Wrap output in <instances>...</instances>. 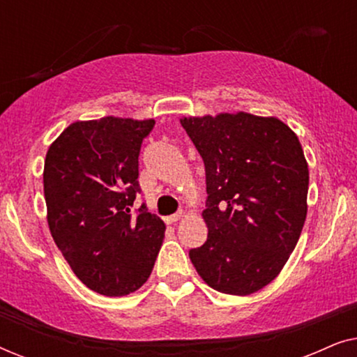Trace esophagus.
Wrapping results in <instances>:
<instances>
[{
  "label": "esophagus",
  "instance_id": "obj_1",
  "mask_svg": "<svg viewBox=\"0 0 357 357\" xmlns=\"http://www.w3.org/2000/svg\"><path fill=\"white\" fill-rule=\"evenodd\" d=\"M182 216H183V213H182V211H178V213L172 214V216H167V218H165V222H167V224H175V222H177L178 219L182 218Z\"/></svg>",
  "mask_w": 357,
  "mask_h": 357
}]
</instances>
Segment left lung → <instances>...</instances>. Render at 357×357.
Masks as SVG:
<instances>
[{"label": "left lung", "instance_id": "obj_1", "mask_svg": "<svg viewBox=\"0 0 357 357\" xmlns=\"http://www.w3.org/2000/svg\"><path fill=\"white\" fill-rule=\"evenodd\" d=\"M180 123L206 172L208 241L190 260L213 289L253 294L280 275L304 227L309 165L299 138L276 116L247 112Z\"/></svg>", "mask_w": 357, "mask_h": 357}]
</instances>
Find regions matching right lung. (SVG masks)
Wrapping results in <instances>:
<instances>
[{
    "instance_id": "right-lung-1",
    "label": "right lung",
    "mask_w": 357,
    "mask_h": 357,
    "mask_svg": "<svg viewBox=\"0 0 357 357\" xmlns=\"http://www.w3.org/2000/svg\"><path fill=\"white\" fill-rule=\"evenodd\" d=\"M154 120L104 116L75 121L50 144L43 167L47 221L75 275L102 296L135 292L148 281L165 224L131 206L141 143Z\"/></svg>"
}]
</instances>
